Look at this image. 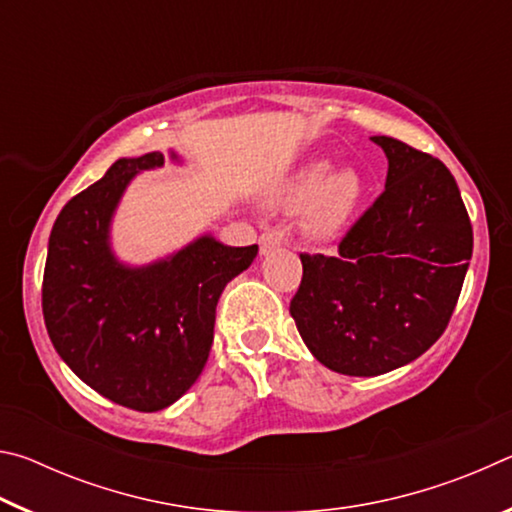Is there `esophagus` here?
Segmentation results:
<instances>
[{
  "label": "esophagus",
  "instance_id": "esophagus-1",
  "mask_svg": "<svg viewBox=\"0 0 512 512\" xmlns=\"http://www.w3.org/2000/svg\"><path fill=\"white\" fill-rule=\"evenodd\" d=\"M280 244H282L280 237L273 235V232H264V235L259 237V253H262V255L273 253L275 248H280Z\"/></svg>",
  "mask_w": 512,
  "mask_h": 512
}]
</instances>
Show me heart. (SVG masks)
<instances>
[{
	"label": "heart",
	"mask_w": 512,
	"mask_h": 512,
	"mask_svg": "<svg viewBox=\"0 0 512 512\" xmlns=\"http://www.w3.org/2000/svg\"><path fill=\"white\" fill-rule=\"evenodd\" d=\"M363 194L361 178L352 169L334 171L329 162L307 164L282 196V205L291 212L309 210V230L329 237L350 219Z\"/></svg>",
	"instance_id": "heart-1"
}]
</instances>
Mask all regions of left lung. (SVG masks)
<instances>
[{"label":"left lung","instance_id":"8db88e82","mask_svg":"<svg viewBox=\"0 0 512 512\" xmlns=\"http://www.w3.org/2000/svg\"><path fill=\"white\" fill-rule=\"evenodd\" d=\"M388 158L386 189L336 255H300L291 316L329 370L375 377L440 339L472 259V223L443 162L393 137H370Z\"/></svg>","mask_w":512,"mask_h":512}]
</instances>
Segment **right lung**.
Segmentation results:
<instances>
[{
    "instance_id": "right-lung-1",
    "label": "right lung",
    "mask_w": 512,
    "mask_h": 512,
    "mask_svg": "<svg viewBox=\"0 0 512 512\" xmlns=\"http://www.w3.org/2000/svg\"><path fill=\"white\" fill-rule=\"evenodd\" d=\"M162 164L158 151L121 158L76 194L51 228L42 280V314L60 359L99 395L144 413L192 388L210 357L216 302L257 257L255 244L203 235L153 264H121L110 246L112 214L137 173Z\"/></svg>"
}]
</instances>
